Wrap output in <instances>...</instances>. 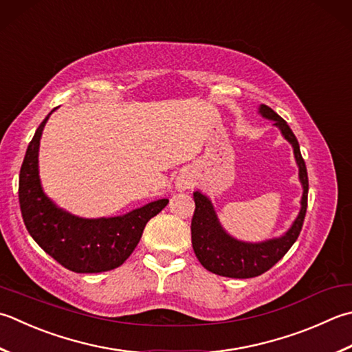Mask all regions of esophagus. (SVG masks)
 <instances>
[{"instance_id": "obj_1", "label": "esophagus", "mask_w": 352, "mask_h": 352, "mask_svg": "<svg viewBox=\"0 0 352 352\" xmlns=\"http://www.w3.org/2000/svg\"><path fill=\"white\" fill-rule=\"evenodd\" d=\"M188 188H189L188 183H178V184H177V189H178V190H186Z\"/></svg>"}]
</instances>
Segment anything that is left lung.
Segmentation results:
<instances>
[{
	"label": "left lung",
	"instance_id": "obj_1",
	"mask_svg": "<svg viewBox=\"0 0 352 352\" xmlns=\"http://www.w3.org/2000/svg\"><path fill=\"white\" fill-rule=\"evenodd\" d=\"M258 113L264 119L272 120L273 125L280 131L282 137L292 144L294 160L299 168V182L302 184L300 209L290 229L284 235L261 241V243H249V241H241L232 236L219 223L210 198L203 192L195 190V213L190 226L192 247L206 270L226 278L247 279L270 270L296 243L307 213L308 174L304 158L300 155L299 142L287 122L270 107L259 105Z\"/></svg>",
	"mask_w": 352,
	"mask_h": 352
}]
</instances>
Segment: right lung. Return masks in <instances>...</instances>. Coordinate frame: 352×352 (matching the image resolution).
<instances>
[{
    "label": "right lung",
    "mask_w": 352,
    "mask_h": 352,
    "mask_svg": "<svg viewBox=\"0 0 352 352\" xmlns=\"http://www.w3.org/2000/svg\"><path fill=\"white\" fill-rule=\"evenodd\" d=\"M50 114L34 133L19 170V206L24 224L41 249L68 270H113L129 258L144 226L166 208L169 199L151 201L123 215L100 218L78 217L59 208L45 194L39 178V140Z\"/></svg>",
    "instance_id": "right-lung-1"
}]
</instances>
